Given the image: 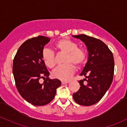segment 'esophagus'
<instances>
[{
    "label": "esophagus",
    "mask_w": 127,
    "mask_h": 127,
    "mask_svg": "<svg viewBox=\"0 0 127 127\" xmlns=\"http://www.w3.org/2000/svg\"><path fill=\"white\" fill-rule=\"evenodd\" d=\"M69 81H62L61 82V84H67V83H69Z\"/></svg>",
    "instance_id": "obj_1"
}]
</instances>
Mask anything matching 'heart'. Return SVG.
I'll use <instances>...</instances> for the list:
<instances>
[{"label":"heart","mask_w":127,"mask_h":127,"mask_svg":"<svg viewBox=\"0 0 127 127\" xmlns=\"http://www.w3.org/2000/svg\"><path fill=\"white\" fill-rule=\"evenodd\" d=\"M55 47L61 52L66 53L63 62L64 64L57 67L52 72L54 78L62 81L70 79L75 72L74 66H80L86 60V52L83 49L78 48V44L67 38H63L55 43ZM42 58L44 63L48 67L52 68L55 65V54L48 48L43 49Z\"/></svg>","instance_id":"b5f03b06"}]
</instances>
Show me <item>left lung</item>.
<instances>
[{
	"instance_id": "1",
	"label": "left lung",
	"mask_w": 127,
	"mask_h": 127,
	"mask_svg": "<svg viewBox=\"0 0 127 127\" xmlns=\"http://www.w3.org/2000/svg\"><path fill=\"white\" fill-rule=\"evenodd\" d=\"M73 37L83 41L89 52L88 60L79 75L88 79L79 81L81 87L73 93V98L79 105L90 106L99 102L110 87L115 67L113 55L106 44L99 39L85 34ZM85 80L86 85L83 83Z\"/></svg>"
}]
</instances>
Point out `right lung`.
I'll return each instance as SVG.
<instances>
[{"label": "right lung", "mask_w": 127, "mask_h": 127, "mask_svg": "<svg viewBox=\"0 0 127 127\" xmlns=\"http://www.w3.org/2000/svg\"><path fill=\"white\" fill-rule=\"evenodd\" d=\"M50 38L38 36L28 39L20 46L13 60L12 73L18 92L27 102L37 106L51 102L61 84L59 79L49 78L42 58L43 48ZM40 78L45 79L42 84Z\"/></svg>", "instance_id": "right-lung-1"}]
</instances>
